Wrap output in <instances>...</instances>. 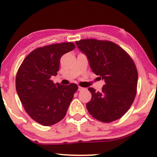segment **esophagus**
<instances>
[{
	"label": "esophagus",
	"mask_w": 157,
	"mask_h": 157,
	"mask_svg": "<svg viewBox=\"0 0 157 157\" xmlns=\"http://www.w3.org/2000/svg\"><path fill=\"white\" fill-rule=\"evenodd\" d=\"M85 88H83V87L82 86H78V91H83V90H84Z\"/></svg>",
	"instance_id": "1"
}]
</instances>
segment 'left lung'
I'll return each instance as SVG.
<instances>
[{"label":"left lung","instance_id":"obj_1","mask_svg":"<svg viewBox=\"0 0 157 157\" xmlns=\"http://www.w3.org/2000/svg\"><path fill=\"white\" fill-rule=\"evenodd\" d=\"M75 44L86 55L93 72L105 82L100 91L89 88L92 97L86 103L87 110L103 123L121 118L136 97L138 72L134 61L121 47L109 41L86 39Z\"/></svg>","mask_w":157,"mask_h":157}]
</instances>
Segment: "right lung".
I'll list each match as a JSON object with an SVG mask.
<instances>
[{"label":"right lung","mask_w":157,"mask_h":157,"mask_svg":"<svg viewBox=\"0 0 157 157\" xmlns=\"http://www.w3.org/2000/svg\"><path fill=\"white\" fill-rule=\"evenodd\" d=\"M72 42L51 44L32 51L18 68L16 89L26 112L36 123L50 126L64 118L78 85L54 84L60 59L75 49Z\"/></svg>","instance_id":"right-lung-1"}]
</instances>
